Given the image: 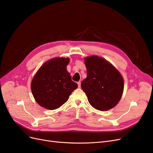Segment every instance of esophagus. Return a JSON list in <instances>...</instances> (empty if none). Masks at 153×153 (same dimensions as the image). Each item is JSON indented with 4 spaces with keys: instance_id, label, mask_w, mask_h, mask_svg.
I'll return each mask as SVG.
<instances>
[{
    "instance_id": "obj_1",
    "label": "esophagus",
    "mask_w": 153,
    "mask_h": 153,
    "mask_svg": "<svg viewBox=\"0 0 153 153\" xmlns=\"http://www.w3.org/2000/svg\"><path fill=\"white\" fill-rule=\"evenodd\" d=\"M77 84H78V87H80V85H81V82H77Z\"/></svg>"
}]
</instances>
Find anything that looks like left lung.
Returning <instances> with one entry per match:
<instances>
[{"instance_id": "left-lung-1", "label": "left lung", "mask_w": 153, "mask_h": 153, "mask_svg": "<svg viewBox=\"0 0 153 153\" xmlns=\"http://www.w3.org/2000/svg\"><path fill=\"white\" fill-rule=\"evenodd\" d=\"M87 78L81 83L89 103L97 110L112 108L121 99L124 81L119 72L105 59L98 56L85 59Z\"/></svg>"}]
</instances>
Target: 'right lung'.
I'll use <instances>...</instances> for the list:
<instances>
[{
    "instance_id": "obj_1",
    "label": "right lung",
    "mask_w": 153,
    "mask_h": 153,
    "mask_svg": "<svg viewBox=\"0 0 153 153\" xmlns=\"http://www.w3.org/2000/svg\"><path fill=\"white\" fill-rule=\"evenodd\" d=\"M69 62L68 58L51 59L39 68L32 79V94L43 107L49 110L60 107L78 87L67 71Z\"/></svg>"
}]
</instances>
